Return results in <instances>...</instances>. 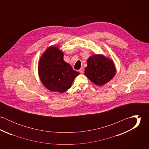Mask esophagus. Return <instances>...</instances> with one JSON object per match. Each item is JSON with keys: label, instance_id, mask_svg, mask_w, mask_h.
Wrapping results in <instances>:
<instances>
[{"label": "esophagus", "instance_id": "1", "mask_svg": "<svg viewBox=\"0 0 149 149\" xmlns=\"http://www.w3.org/2000/svg\"><path fill=\"white\" fill-rule=\"evenodd\" d=\"M79 72H80V73H83V72H84V68H83V67L81 68L80 69V70H79Z\"/></svg>", "mask_w": 149, "mask_h": 149}]
</instances>
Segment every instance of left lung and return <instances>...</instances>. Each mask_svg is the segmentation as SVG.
<instances>
[{
    "label": "left lung",
    "mask_w": 149,
    "mask_h": 149,
    "mask_svg": "<svg viewBox=\"0 0 149 149\" xmlns=\"http://www.w3.org/2000/svg\"><path fill=\"white\" fill-rule=\"evenodd\" d=\"M116 68L112 60L103 54H93L87 60L84 75L95 85L102 86L115 75Z\"/></svg>",
    "instance_id": "obj_1"
}]
</instances>
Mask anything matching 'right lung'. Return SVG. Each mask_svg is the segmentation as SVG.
Wrapping results in <instances>:
<instances>
[{
	"mask_svg": "<svg viewBox=\"0 0 149 149\" xmlns=\"http://www.w3.org/2000/svg\"><path fill=\"white\" fill-rule=\"evenodd\" d=\"M64 55L57 46H51L46 49L39 60L38 72L40 80L53 92L66 91L80 74L64 61Z\"/></svg>",
	"mask_w": 149,
	"mask_h": 149,
	"instance_id": "obj_1",
	"label": "right lung"
}]
</instances>
